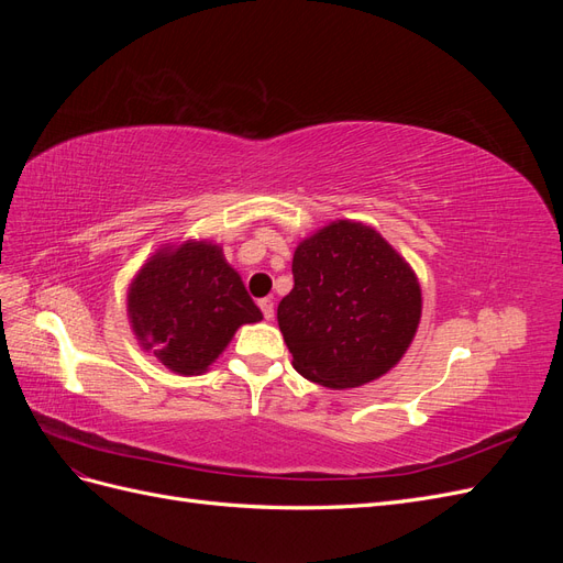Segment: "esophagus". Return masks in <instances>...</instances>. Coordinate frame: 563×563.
<instances>
[{"label": "esophagus", "instance_id": "1", "mask_svg": "<svg viewBox=\"0 0 563 563\" xmlns=\"http://www.w3.org/2000/svg\"><path fill=\"white\" fill-rule=\"evenodd\" d=\"M261 310H263V317L267 319V321H272V319H275V302H272L269 298H263L261 302Z\"/></svg>", "mask_w": 563, "mask_h": 563}]
</instances>
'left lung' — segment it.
Masks as SVG:
<instances>
[{
    "instance_id": "8db88e82",
    "label": "left lung",
    "mask_w": 563,
    "mask_h": 563,
    "mask_svg": "<svg viewBox=\"0 0 563 563\" xmlns=\"http://www.w3.org/2000/svg\"><path fill=\"white\" fill-rule=\"evenodd\" d=\"M422 312L416 272L383 236L335 220L294 253V288L277 321L294 368L323 387L376 380L411 345Z\"/></svg>"
}]
</instances>
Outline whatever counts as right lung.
<instances>
[{"label": "right lung", "instance_id": "right-lung-1", "mask_svg": "<svg viewBox=\"0 0 563 563\" xmlns=\"http://www.w3.org/2000/svg\"><path fill=\"white\" fill-rule=\"evenodd\" d=\"M126 298L141 347L180 376L207 371L242 323L263 319L223 249L211 242L159 249Z\"/></svg>", "mask_w": 563, "mask_h": 563}]
</instances>
